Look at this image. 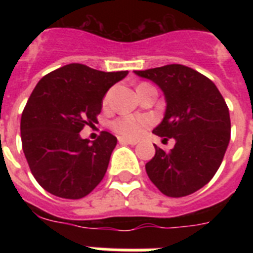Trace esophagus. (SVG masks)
I'll return each instance as SVG.
<instances>
[{
    "mask_svg": "<svg viewBox=\"0 0 253 253\" xmlns=\"http://www.w3.org/2000/svg\"><path fill=\"white\" fill-rule=\"evenodd\" d=\"M118 142L121 143V144H131V146H135L136 144V140H132V139H127V138H119Z\"/></svg>",
    "mask_w": 253,
    "mask_h": 253,
    "instance_id": "1",
    "label": "esophagus"
}]
</instances>
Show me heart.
Instances as JSON below:
<instances>
[{
  "mask_svg": "<svg viewBox=\"0 0 253 253\" xmlns=\"http://www.w3.org/2000/svg\"><path fill=\"white\" fill-rule=\"evenodd\" d=\"M142 85H147L146 83H142L139 86ZM138 86V87H139ZM110 98V93H106V95L103 97V105H107ZM151 119L148 117H142V115H123L119 117L115 121L111 122V128L118 132V134L126 136V138H139L143 132L146 131V128L150 126Z\"/></svg>",
  "mask_w": 253,
  "mask_h": 253,
  "instance_id": "1",
  "label": "heart"
}]
</instances>
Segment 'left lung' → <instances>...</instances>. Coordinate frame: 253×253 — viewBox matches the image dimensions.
I'll use <instances>...</instances> for the list:
<instances>
[{"mask_svg": "<svg viewBox=\"0 0 253 253\" xmlns=\"http://www.w3.org/2000/svg\"><path fill=\"white\" fill-rule=\"evenodd\" d=\"M135 73L164 91L166 115L154 134L163 142L170 138L176 142L169 151L155 146V156L146 164L147 174L163 194L189 196L208 184L222 164L231 135L226 101L210 79L186 65Z\"/></svg>", "mask_w": 253, "mask_h": 253, "instance_id": "obj_1", "label": "left lung"}]
</instances>
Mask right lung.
Segmentation results:
<instances>
[{
  "label": "right lung",
  "instance_id": "add662e5",
  "mask_svg": "<svg viewBox=\"0 0 253 253\" xmlns=\"http://www.w3.org/2000/svg\"><path fill=\"white\" fill-rule=\"evenodd\" d=\"M127 73L72 63L38 83L22 113L21 139L30 170L44 190L80 200L102 181L117 138L102 131L89 143L80 131L98 123L103 95Z\"/></svg>",
  "mask_w": 253,
  "mask_h": 253
}]
</instances>
